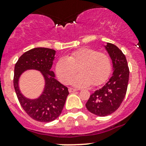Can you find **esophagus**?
<instances>
[{
  "label": "esophagus",
  "instance_id": "esophagus-1",
  "mask_svg": "<svg viewBox=\"0 0 146 146\" xmlns=\"http://www.w3.org/2000/svg\"><path fill=\"white\" fill-rule=\"evenodd\" d=\"M77 89L76 88H68V91L70 92V93H73V92H75V91H77Z\"/></svg>",
  "mask_w": 146,
  "mask_h": 146
}]
</instances>
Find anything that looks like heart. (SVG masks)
<instances>
[{
    "label": "heart",
    "mask_w": 146,
    "mask_h": 146,
    "mask_svg": "<svg viewBox=\"0 0 146 146\" xmlns=\"http://www.w3.org/2000/svg\"><path fill=\"white\" fill-rule=\"evenodd\" d=\"M78 68L80 73L72 79V86L85 87L91 83L98 86L104 83L111 73V59L107 54L94 49L80 48L59 59L56 73L59 80L66 84L76 74Z\"/></svg>",
    "instance_id": "1"
}]
</instances>
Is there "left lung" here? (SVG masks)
Masks as SVG:
<instances>
[{"instance_id":"left-lung-1","label":"left lung","mask_w":146,"mask_h":146,"mask_svg":"<svg viewBox=\"0 0 146 146\" xmlns=\"http://www.w3.org/2000/svg\"><path fill=\"white\" fill-rule=\"evenodd\" d=\"M112 60V76L99 90L90 95L86 106L92 113L98 116H107L115 112L122 103L128 88L129 68L123 52L112 43L105 46Z\"/></svg>"}]
</instances>
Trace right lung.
<instances>
[{
	"instance_id": "1",
	"label": "right lung",
	"mask_w": 146,
	"mask_h": 146,
	"mask_svg": "<svg viewBox=\"0 0 146 146\" xmlns=\"http://www.w3.org/2000/svg\"><path fill=\"white\" fill-rule=\"evenodd\" d=\"M56 50L46 48H35L24 53L15 65L13 85L21 107L31 118L39 122L48 123L61 113L68 96V88L55 78L50 70ZM27 70H39L45 80L42 94L35 99L25 97L19 90L18 82L22 73Z\"/></svg>"
}]
</instances>
